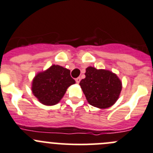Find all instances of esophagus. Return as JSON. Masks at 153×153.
I'll return each mask as SVG.
<instances>
[{
    "mask_svg": "<svg viewBox=\"0 0 153 153\" xmlns=\"http://www.w3.org/2000/svg\"><path fill=\"white\" fill-rule=\"evenodd\" d=\"M80 81H81V78H75V81H76V83H77V84H79Z\"/></svg>",
    "mask_w": 153,
    "mask_h": 153,
    "instance_id": "1",
    "label": "esophagus"
}]
</instances>
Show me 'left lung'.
I'll list each match as a JSON object with an SVG mask.
<instances>
[{
  "label": "left lung",
  "instance_id": "8db88e82",
  "mask_svg": "<svg viewBox=\"0 0 153 153\" xmlns=\"http://www.w3.org/2000/svg\"><path fill=\"white\" fill-rule=\"evenodd\" d=\"M88 102L100 109L112 106L118 99L122 91L121 80L109 70L86 68L85 78L79 83Z\"/></svg>",
  "mask_w": 153,
  "mask_h": 153
}]
</instances>
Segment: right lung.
Returning a JSON list of instances; mask_svg holds the SVG:
<instances>
[{
  "label": "right lung",
  "mask_w": 153,
  "mask_h": 153,
  "mask_svg": "<svg viewBox=\"0 0 153 153\" xmlns=\"http://www.w3.org/2000/svg\"><path fill=\"white\" fill-rule=\"evenodd\" d=\"M75 83V81L70 75V70L53 65L35 75L31 84V91L40 102L53 105L63 97L67 88Z\"/></svg>",
  "instance_id": "add662e5"
}]
</instances>
